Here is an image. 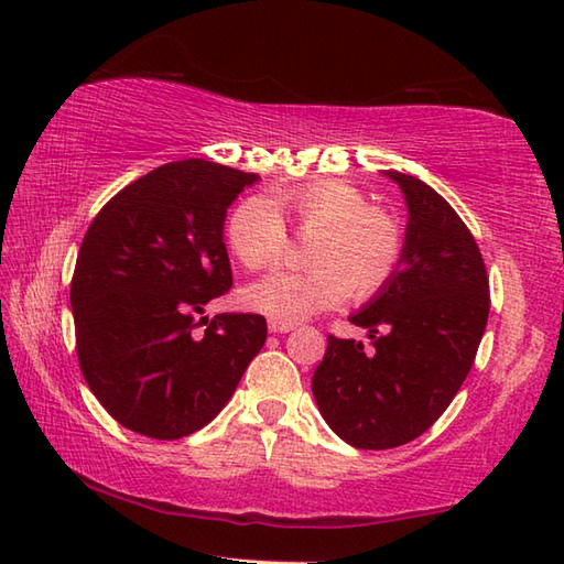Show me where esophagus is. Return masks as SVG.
Wrapping results in <instances>:
<instances>
[{"label":"esophagus","instance_id":"esophagus-1","mask_svg":"<svg viewBox=\"0 0 564 564\" xmlns=\"http://www.w3.org/2000/svg\"><path fill=\"white\" fill-rule=\"evenodd\" d=\"M295 325H289V322H279V319H269V332L273 334H285V332H293Z\"/></svg>","mask_w":564,"mask_h":564}]
</instances>
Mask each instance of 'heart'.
<instances>
[{
	"label": "heart",
	"instance_id": "heart-1",
	"mask_svg": "<svg viewBox=\"0 0 564 564\" xmlns=\"http://www.w3.org/2000/svg\"><path fill=\"white\" fill-rule=\"evenodd\" d=\"M315 237L305 263L313 271L271 273L251 283L242 301L279 322H301L322 310L376 295L398 269L402 230L388 210L368 206L361 191L344 182H315L273 191L269 200L247 198L225 225L227 247L249 271H267L283 259L285 225Z\"/></svg>",
	"mask_w": 564,
	"mask_h": 564
}]
</instances>
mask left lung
Segmentation results:
<instances>
[{
    "label": "left lung",
    "mask_w": 564,
    "mask_h": 564,
    "mask_svg": "<svg viewBox=\"0 0 564 564\" xmlns=\"http://www.w3.org/2000/svg\"><path fill=\"white\" fill-rule=\"evenodd\" d=\"M400 186L406 232L398 269L349 317L361 341L327 339L313 394L329 429L354 448L410 443L446 412L487 327L489 281L475 237L422 178L382 172Z\"/></svg>",
    "instance_id": "obj_1"
}]
</instances>
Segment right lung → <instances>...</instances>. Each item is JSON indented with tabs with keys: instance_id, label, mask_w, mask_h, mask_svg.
<instances>
[{
	"instance_id": "1",
	"label": "right lung",
	"mask_w": 564,
	"mask_h": 564,
	"mask_svg": "<svg viewBox=\"0 0 564 564\" xmlns=\"http://www.w3.org/2000/svg\"><path fill=\"white\" fill-rule=\"evenodd\" d=\"M257 182L206 160L162 164L118 191L82 239L69 289L79 368L135 434L174 441L213 422L267 341L261 315L203 317L232 285L227 208Z\"/></svg>"
}]
</instances>
